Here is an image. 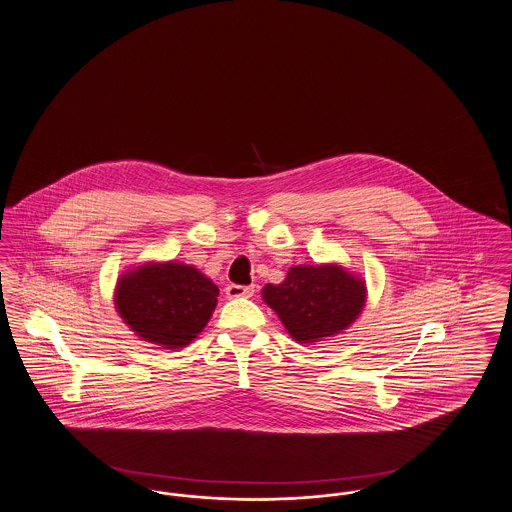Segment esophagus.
Masks as SVG:
<instances>
[{
    "label": "esophagus",
    "mask_w": 512,
    "mask_h": 512,
    "mask_svg": "<svg viewBox=\"0 0 512 512\" xmlns=\"http://www.w3.org/2000/svg\"><path fill=\"white\" fill-rule=\"evenodd\" d=\"M252 295H254V287H243V285H235V283L225 287L227 298H248Z\"/></svg>",
    "instance_id": "obj_1"
}]
</instances>
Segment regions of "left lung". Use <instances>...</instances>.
Segmentation results:
<instances>
[{
	"label": "left lung",
	"instance_id": "8db88e82",
	"mask_svg": "<svg viewBox=\"0 0 512 512\" xmlns=\"http://www.w3.org/2000/svg\"><path fill=\"white\" fill-rule=\"evenodd\" d=\"M262 298L300 345H316L349 329L366 306L362 275L339 264L293 266L279 285L268 283Z\"/></svg>",
	"mask_w": 512,
	"mask_h": 512
}]
</instances>
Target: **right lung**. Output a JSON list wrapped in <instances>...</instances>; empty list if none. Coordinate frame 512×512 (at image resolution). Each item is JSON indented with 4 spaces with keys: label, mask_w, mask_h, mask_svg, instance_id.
I'll use <instances>...</instances> for the list:
<instances>
[{
    "label": "right lung",
    "mask_w": 512,
    "mask_h": 512,
    "mask_svg": "<svg viewBox=\"0 0 512 512\" xmlns=\"http://www.w3.org/2000/svg\"><path fill=\"white\" fill-rule=\"evenodd\" d=\"M217 295L216 283L200 269L150 260L119 275L113 304L140 341L183 349L210 322Z\"/></svg>",
    "instance_id": "obj_1"
}]
</instances>
